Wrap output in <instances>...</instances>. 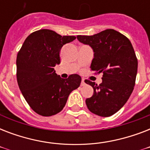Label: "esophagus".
Here are the masks:
<instances>
[{"label": "esophagus", "instance_id": "obj_1", "mask_svg": "<svg viewBox=\"0 0 150 150\" xmlns=\"http://www.w3.org/2000/svg\"><path fill=\"white\" fill-rule=\"evenodd\" d=\"M85 85H86V82H85V79H82V82H81V86H85Z\"/></svg>", "mask_w": 150, "mask_h": 150}]
</instances>
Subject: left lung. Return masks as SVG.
Instances as JSON below:
<instances>
[{"mask_svg":"<svg viewBox=\"0 0 150 150\" xmlns=\"http://www.w3.org/2000/svg\"><path fill=\"white\" fill-rule=\"evenodd\" d=\"M77 39L93 50L91 70L103 73L100 85L85 80L93 88V95L86 100L87 107L98 116H111L125 104L135 86L138 60L132 45L125 36L111 29Z\"/></svg>","mask_w":150,"mask_h":150,"instance_id":"obj_1","label":"left lung"}]
</instances>
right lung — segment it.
Wrapping results in <instances>:
<instances>
[{
	"label": "right lung",
	"instance_id": "add662e5",
	"mask_svg": "<svg viewBox=\"0 0 150 150\" xmlns=\"http://www.w3.org/2000/svg\"><path fill=\"white\" fill-rule=\"evenodd\" d=\"M76 37L61 36L53 30L40 29L29 35L18 53V87L34 111L50 117L61 111L68 96L80 86L77 74L62 79L54 67L60 64V50Z\"/></svg>",
	"mask_w": 150,
	"mask_h": 150
}]
</instances>
